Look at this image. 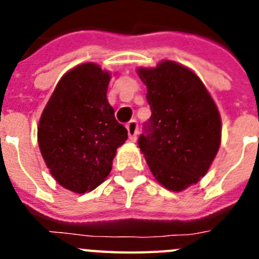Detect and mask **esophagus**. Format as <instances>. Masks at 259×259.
Instances as JSON below:
<instances>
[{
  "mask_svg": "<svg viewBox=\"0 0 259 259\" xmlns=\"http://www.w3.org/2000/svg\"><path fill=\"white\" fill-rule=\"evenodd\" d=\"M125 128H127L128 137H130V140H131V141H136L137 128H139V125H137L136 120H131V122H128L127 125H125Z\"/></svg>",
  "mask_w": 259,
  "mask_h": 259,
  "instance_id": "obj_1",
  "label": "esophagus"
}]
</instances>
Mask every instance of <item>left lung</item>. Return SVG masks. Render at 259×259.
Returning a JSON list of instances; mask_svg holds the SVG:
<instances>
[{"instance_id": "1", "label": "left lung", "mask_w": 259, "mask_h": 259, "mask_svg": "<svg viewBox=\"0 0 259 259\" xmlns=\"http://www.w3.org/2000/svg\"><path fill=\"white\" fill-rule=\"evenodd\" d=\"M137 75L152 109L139 148L155 180L168 191L182 192L206 175L218 153L219 110L197 74L178 62L139 67Z\"/></svg>"}]
</instances>
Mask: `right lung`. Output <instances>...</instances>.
I'll use <instances>...</instances> for the list:
<instances>
[{"mask_svg":"<svg viewBox=\"0 0 259 259\" xmlns=\"http://www.w3.org/2000/svg\"><path fill=\"white\" fill-rule=\"evenodd\" d=\"M110 77L92 62L75 66L61 77L38 120L45 164L74 193L93 191L106 179L116 149L128 137L107 101Z\"/></svg>","mask_w":259,"mask_h":259,"instance_id":"1","label":"right lung"}]
</instances>
